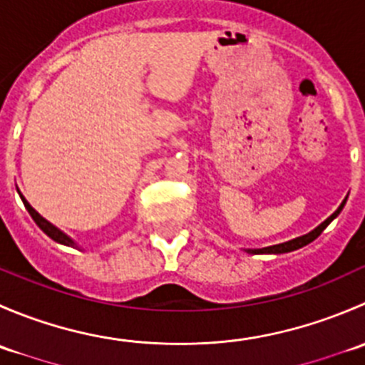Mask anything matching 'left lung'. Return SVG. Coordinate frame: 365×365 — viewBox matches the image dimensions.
Listing matches in <instances>:
<instances>
[{
  "label": "left lung",
  "mask_w": 365,
  "mask_h": 365,
  "mask_svg": "<svg viewBox=\"0 0 365 365\" xmlns=\"http://www.w3.org/2000/svg\"><path fill=\"white\" fill-rule=\"evenodd\" d=\"M346 200H348V197H346ZM346 200L342 201L339 208H337L336 212H334L332 215H330L329 219L325 220V222H322V224H319L318 227H314V230H312L311 233L304 235V237L293 238V240H289V242H284V244L270 245V247H263V249H247V252H251V254H282V252H292V251H297V249H300V247H304V245L311 244V242H312V240H316V238H318L319 235H322V231L325 230V227L329 226V224L332 222V220L336 219L337 215H339V213H341V210H342V206L346 205Z\"/></svg>",
  "instance_id": "left-lung-1"
}]
</instances>
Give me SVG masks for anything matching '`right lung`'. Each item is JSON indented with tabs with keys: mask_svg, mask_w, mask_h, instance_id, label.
<instances>
[{
	"mask_svg": "<svg viewBox=\"0 0 365 365\" xmlns=\"http://www.w3.org/2000/svg\"><path fill=\"white\" fill-rule=\"evenodd\" d=\"M17 192H19V190H17ZM19 196H21V200H23V203H24V206H26V210H28V213H29V215H31V219L35 220V222H36V226H38L40 230H42L43 233L47 235V237H49V238H53V240H54V242H58V244H63V245H68V247H76V249H77V244H76V242L72 240V238L68 237V235H65L63 231H61V230H58L56 226H53V224H51L49 220H46V219H43V217L40 215V213L36 212V210L33 208V206L29 205L28 201L24 200V196H23V194L19 192Z\"/></svg>",
	"mask_w": 365,
	"mask_h": 365,
	"instance_id": "add662e5",
	"label": "right lung"
}]
</instances>
